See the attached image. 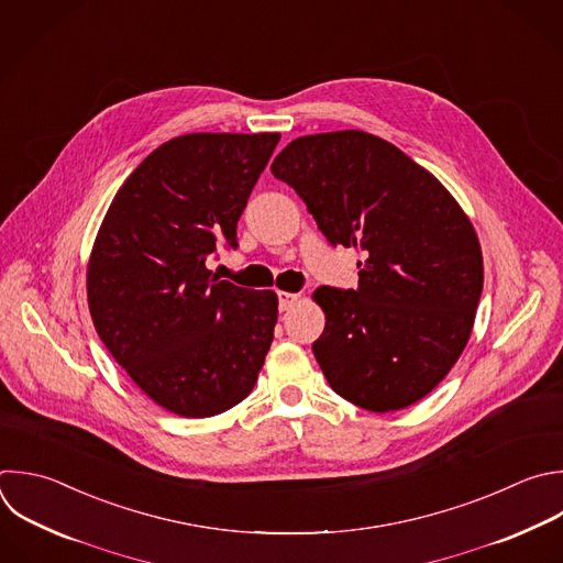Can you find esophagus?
Returning a JSON list of instances; mask_svg holds the SVG:
<instances>
[{
  "instance_id": "obj_1",
  "label": "esophagus",
  "mask_w": 563,
  "mask_h": 563,
  "mask_svg": "<svg viewBox=\"0 0 563 563\" xmlns=\"http://www.w3.org/2000/svg\"><path fill=\"white\" fill-rule=\"evenodd\" d=\"M298 294H291V291H278V309L280 311H287L291 309L296 302H298Z\"/></svg>"
}]
</instances>
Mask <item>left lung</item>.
<instances>
[{"instance_id":"1","label":"left lung","mask_w":563,"mask_h":563,"mask_svg":"<svg viewBox=\"0 0 563 563\" xmlns=\"http://www.w3.org/2000/svg\"><path fill=\"white\" fill-rule=\"evenodd\" d=\"M272 174L305 201L331 245L355 247L357 287H318L311 344L329 387L387 413L431 394L464 351L484 285L479 241L446 187L362 130L294 139Z\"/></svg>"}]
</instances>
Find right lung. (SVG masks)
I'll return each mask as SVG.
<instances>
[{
  "label": "right lung",
  "mask_w": 563,
  "mask_h": 563,
  "mask_svg": "<svg viewBox=\"0 0 563 563\" xmlns=\"http://www.w3.org/2000/svg\"><path fill=\"white\" fill-rule=\"evenodd\" d=\"M278 132H195L147 154L117 192L88 263L95 329L134 385L183 418L250 396L274 340L278 298L221 280L236 225Z\"/></svg>",
  "instance_id": "add662e5"
}]
</instances>
